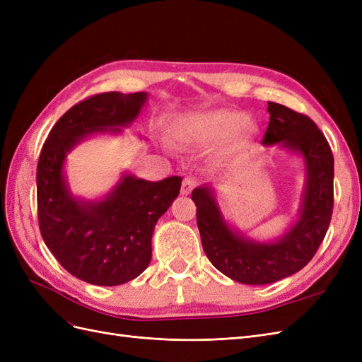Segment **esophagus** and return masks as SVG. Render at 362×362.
I'll return each instance as SVG.
<instances>
[{"label": "esophagus", "instance_id": "obj_1", "mask_svg": "<svg viewBox=\"0 0 362 362\" xmlns=\"http://www.w3.org/2000/svg\"><path fill=\"white\" fill-rule=\"evenodd\" d=\"M194 187H196V181L193 178H190V177L184 178L182 185H181V193L182 194H190Z\"/></svg>", "mask_w": 362, "mask_h": 362}]
</instances>
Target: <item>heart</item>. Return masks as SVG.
Returning a JSON list of instances; mask_svg holds the SVG:
<instances>
[{"label": "heart", "instance_id": "heart-1", "mask_svg": "<svg viewBox=\"0 0 362 362\" xmlns=\"http://www.w3.org/2000/svg\"><path fill=\"white\" fill-rule=\"evenodd\" d=\"M246 116L240 112L218 110L199 117L178 122L173 128V133L185 144L208 145L214 141H222L231 137L235 131L245 125V131H252L249 122L246 124Z\"/></svg>", "mask_w": 362, "mask_h": 362}]
</instances>
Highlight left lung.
Masks as SVG:
<instances>
[{
	"label": "left lung",
	"instance_id": "left-lung-1",
	"mask_svg": "<svg viewBox=\"0 0 362 362\" xmlns=\"http://www.w3.org/2000/svg\"><path fill=\"white\" fill-rule=\"evenodd\" d=\"M267 112L262 145L282 141L305 160L300 216L290 231L272 243L252 242L226 225L210 187L192 192L205 255L223 275L249 286L279 281L308 264L323 242L334 208V156L322 131L308 116L286 105L269 103Z\"/></svg>",
	"mask_w": 362,
	"mask_h": 362
}]
</instances>
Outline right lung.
<instances>
[{
  "mask_svg": "<svg viewBox=\"0 0 362 362\" xmlns=\"http://www.w3.org/2000/svg\"><path fill=\"white\" fill-rule=\"evenodd\" d=\"M146 96L107 92L87 98L57 120L40 151L36 181L43 242L62 267L95 286H120L149 266L152 233L178 196L182 178L152 182L124 175L107 198L86 202L71 194L63 163L84 137L129 125Z\"/></svg>",
  "mask_w": 362,
  "mask_h": 362,
  "instance_id": "obj_1",
  "label": "right lung"
}]
</instances>
